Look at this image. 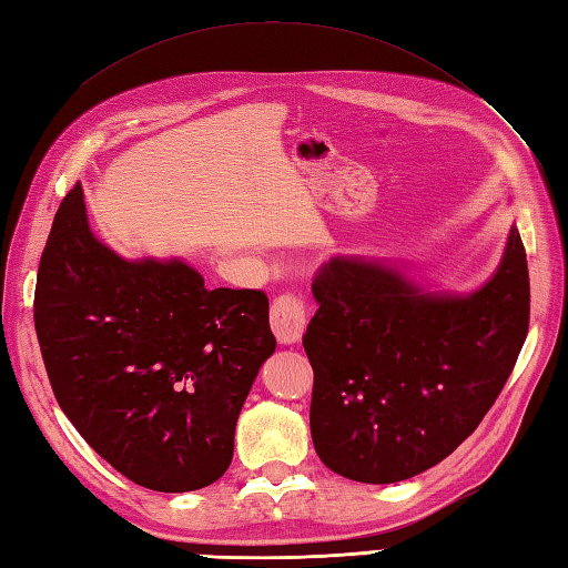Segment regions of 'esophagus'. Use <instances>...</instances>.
<instances>
[{"mask_svg":"<svg viewBox=\"0 0 568 568\" xmlns=\"http://www.w3.org/2000/svg\"><path fill=\"white\" fill-rule=\"evenodd\" d=\"M271 327L281 344H295L303 339L307 327V310L303 297L293 293L275 297L271 307Z\"/></svg>","mask_w":568,"mask_h":568,"instance_id":"1","label":"esophagus"}]
</instances>
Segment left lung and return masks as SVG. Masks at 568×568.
<instances>
[{
    "instance_id": "1",
    "label": "left lung",
    "mask_w": 568,
    "mask_h": 568,
    "mask_svg": "<svg viewBox=\"0 0 568 568\" xmlns=\"http://www.w3.org/2000/svg\"><path fill=\"white\" fill-rule=\"evenodd\" d=\"M312 295V442L324 466L358 484H397L444 462L496 403L529 327L517 226L498 271L468 295L427 291L400 265L361 256L322 265Z\"/></svg>"
}]
</instances>
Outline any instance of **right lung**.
<instances>
[{"mask_svg":"<svg viewBox=\"0 0 568 568\" xmlns=\"http://www.w3.org/2000/svg\"><path fill=\"white\" fill-rule=\"evenodd\" d=\"M33 322L60 409L119 474L161 493L224 476L275 352L261 291H207L180 258H122L92 234L78 183L45 241Z\"/></svg>","mask_w":568,"mask_h":568,"instance_id":"obj_1","label":"right lung"}]
</instances>
